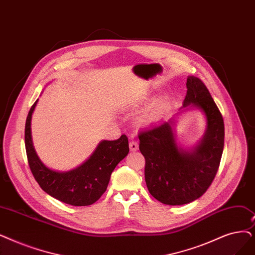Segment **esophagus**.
<instances>
[{
	"instance_id": "1",
	"label": "esophagus",
	"mask_w": 255,
	"mask_h": 255,
	"mask_svg": "<svg viewBox=\"0 0 255 255\" xmlns=\"http://www.w3.org/2000/svg\"><path fill=\"white\" fill-rule=\"evenodd\" d=\"M129 148H130V151L134 152V151H136L138 149V143L135 140H130Z\"/></svg>"
}]
</instances>
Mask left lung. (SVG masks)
Segmentation results:
<instances>
[{"label":"left lung","mask_w":255,"mask_h":255,"mask_svg":"<svg viewBox=\"0 0 255 255\" xmlns=\"http://www.w3.org/2000/svg\"><path fill=\"white\" fill-rule=\"evenodd\" d=\"M183 107L201 108L207 130L193 152L178 148L169 122H161L138 134L145 157V180L149 193L163 204L182 205L200 198L213 183L224 148V122L205 84L197 77L186 80Z\"/></svg>","instance_id":"obj_1"}]
</instances>
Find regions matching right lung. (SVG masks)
<instances>
[{
	"label": "right lung",
	"instance_id": "obj_1",
	"mask_svg": "<svg viewBox=\"0 0 255 255\" xmlns=\"http://www.w3.org/2000/svg\"><path fill=\"white\" fill-rule=\"evenodd\" d=\"M37 101L32 105L25 126V146L30 170L41 189L57 200L74 206H86L105 193L110 175L129 152L128 137L103 140L82 165L70 172H55L43 164L31 139V118Z\"/></svg>",
	"mask_w": 255,
	"mask_h": 255
}]
</instances>
